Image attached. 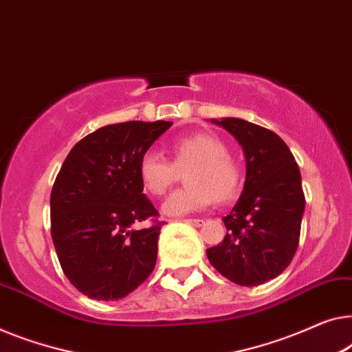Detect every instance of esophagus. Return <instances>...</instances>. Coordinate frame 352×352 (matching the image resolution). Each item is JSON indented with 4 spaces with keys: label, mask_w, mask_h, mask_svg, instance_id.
<instances>
[{
    "label": "esophagus",
    "mask_w": 352,
    "mask_h": 352,
    "mask_svg": "<svg viewBox=\"0 0 352 352\" xmlns=\"http://www.w3.org/2000/svg\"><path fill=\"white\" fill-rule=\"evenodd\" d=\"M186 223H190V226L193 227H201L203 223H205V221L203 219H184Z\"/></svg>",
    "instance_id": "esophagus-1"
}]
</instances>
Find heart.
<instances>
[{"label":"heart","instance_id":"1","mask_svg":"<svg viewBox=\"0 0 352 352\" xmlns=\"http://www.w3.org/2000/svg\"><path fill=\"white\" fill-rule=\"evenodd\" d=\"M173 162L159 151H146L141 155L138 173L142 187L160 197L175 184L179 171L186 170V187L177 188L162 205L166 216L205 210L212 201H226L235 195L239 186V170L228 157L223 142L212 135L181 136L171 142Z\"/></svg>","mask_w":352,"mask_h":352}]
</instances>
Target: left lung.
Returning <instances> with one entry per match:
<instances>
[{
  "label": "left lung",
  "instance_id": "left-lung-1",
  "mask_svg": "<svg viewBox=\"0 0 352 352\" xmlns=\"http://www.w3.org/2000/svg\"><path fill=\"white\" fill-rule=\"evenodd\" d=\"M238 140L246 157L241 197L222 217L227 235L206 249L222 276L239 286H258L279 276L298 246L305 211L302 176L292 152L274 131L223 117L212 119Z\"/></svg>",
  "mask_w": 352,
  "mask_h": 352
}]
</instances>
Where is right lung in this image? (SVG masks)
I'll list each match as a JSON object with an SVG mask.
<instances>
[{"mask_svg":"<svg viewBox=\"0 0 352 352\" xmlns=\"http://www.w3.org/2000/svg\"><path fill=\"white\" fill-rule=\"evenodd\" d=\"M173 122L101 126L66 157L50 193V232L69 283L94 300L124 298L149 278L164 222L142 193L138 165ZM154 224L138 231L140 221Z\"/></svg>","mask_w":352,"mask_h":352,"instance_id":"obj_1","label":"right lung"}]
</instances>
